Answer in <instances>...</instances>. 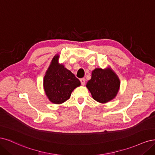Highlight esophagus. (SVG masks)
Instances as JSON below:
<instances>
[{
    "instance_id": "esophagus-1",
    "label": "esophagus",
    "mask_w": 155,
    "mask_h": 155,
    "mask_svg": "<svg viewBox=\"0 0 155 155\" xmlns=\"http://www.w3.org/2000/svg\"><path fill=\"white\" fill-rule=\"evenodd\" d=\"M80 81H81V84L82 85V86H84L85 84H86V80H85V78H84L80 79Z\"/></svg>"
}]
</instances>
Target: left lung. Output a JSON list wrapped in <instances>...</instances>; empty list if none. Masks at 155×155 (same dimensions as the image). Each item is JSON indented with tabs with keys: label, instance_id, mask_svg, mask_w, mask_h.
I'll return each mask as SVG.
<instances>
[{
	"label": "left lung",
	"instance_id": "8db88e82",
	"mask_svg": "<svg viewBox=\"0 0 155 155\" xmlns=\"http://www.w3.org/2000/svg\"><path fill=\"white\" fill-rule=\"evenodd\" d=\"M94 100L100 103L111 101L118 93L120 80L110 68H96L92 71L91 78L86 84Z\"/></svg>",
	"mask_w": 155,
	"mask_h": 155
}]
</instances>
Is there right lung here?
I'll return each mask as SVG.
<instances>
[{
    "instance_id": "1",
    "label": "right lung",
    "mask_w": 155,
    "mask_h": 155,
    "mask_svg": "<svg viewBox=\"0 0 155 155\" xmlns=\"http://www.w3.org/2000/svg\"><path fill=\"white\" fill-rule=\"evenodd\" d=\"M58 54L52 59L44 78V89L49 101L61 104L70 98L74 89L81 82L70 71L59 64Z\"/></svg>"
}]
</instances>
